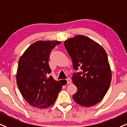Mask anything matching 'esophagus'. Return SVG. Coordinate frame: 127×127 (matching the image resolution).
I'll list each match as a JSON object with an SVG mask.
<instances>
[{
	"label": "esophagus",
	"mask_w": 127,
	"mask_h": 127,
	"mask_svg": "<svg viewBox=\"0 0 127 127\" xmlns=\"http://www.w3.org/2000/svg\"><path fill=\"white\" fill-rule=\"evenodd\" d=\"M67 84H70L71 83V79L70 78H67Z\"/></svg>",
	"instance_id": "1"
}]
</instances>
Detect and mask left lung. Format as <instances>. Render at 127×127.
I'll return each instance as SVG.
<instances>
[{
  "instance_id": "8db88e82",
  "label": "left lung",
  "mask_w": 127,
  "mask_h": 127,
  "mask_svg": "<svg viewBox=\"0 0 127 127\" xmlns=\"http://www.w3.org/2000/svg\"><path fill=\"white\" fill-rule=\"evenodd\" d=\"M73 68L72 79L77 91L73 100L86 107L100 102L110 86L112 74L108 56L101 45L88 36L76 35L64 41Z\"/></svg>"
}]
</instances>
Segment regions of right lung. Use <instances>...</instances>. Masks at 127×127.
<instances>
[{
  "label": "right lung",
  "mask_w": 127,
  "mask_h": 127,
  "mask_svg": "<svg viewBox=\"0 0 127 127\" xmlns=\"http://www.w3.org/2000/svg\"><path fill=\"white\" fill-rule=\"evenodd\" d=\"M61 43L58 41H39L31 45L20 57L16 82L22 96L34 107L50 106L62 90L60 81H56L48 74L51 50Z\"/></svg>",
  "instance_id": "1"
}]
</instances>
